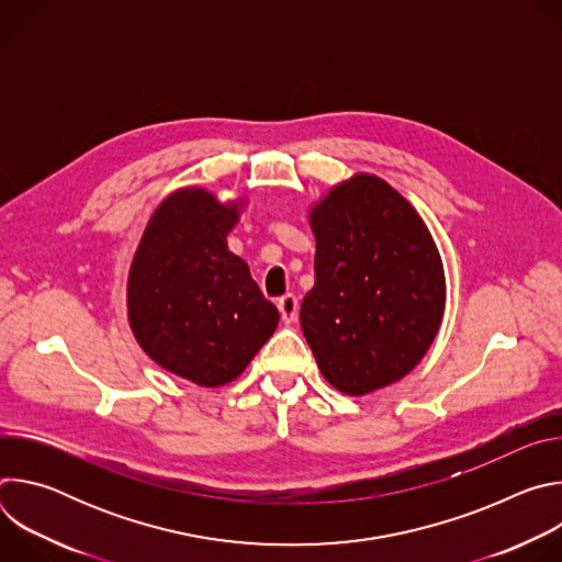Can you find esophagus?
Instances as JSON below:
<instances>
[{
	"label": "esophagus",
	"instance_id": "esophagus-1",
	"mask_svg": "<svg viewBox=\"0 0 562 562\" xmlns=\"http://www.w3.org/2000/svg\"><path fill=\"white\" fill-rule=\"evenodd\" d=\"M278 308H280V315H282V319H284L286 325L293 323V319L297 317V308H300L297 297H295L293 293H284V295L278 300Z\"/></svg>",
	"mask_w": 562,
	"mask_h": 562
}]
</instances>
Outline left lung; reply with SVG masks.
Masks as SVG:
<instances>
[{"mask_svg": "<svg viewBox=\"0 0 562 562\" xmlns=\"http://www.w3.org/2000/svg\"><path fill=\"white\" fill-rule=\"evenodd\" d=\"M315 284L302 334L323 375L347 395L405 378L431 347L445 273L416 209L375 176H356L311 209Z\"/></svg>", "mask_w": 562, "mask_h": 562, "instance_id": "left-lung-1", "label": "left lung"}]
</instances>
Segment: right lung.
<instances>
[{"instance_id": "add662e5", "label": "right lung", "mask_w": 562, "mask_h": 562, "mask_svg": "<svg viewBox=\"0 0 562 562\" xmlns=\"http://www.w3.org/2000/svg\"><path fill=\"white\" fill-rule=\"evenodd\" d=\"M239 204L180 189L150 215L128 273V323L159 367L200 386L247 369L280 313L262 295L226 233Z\"/></svg>"}]
</instances>
